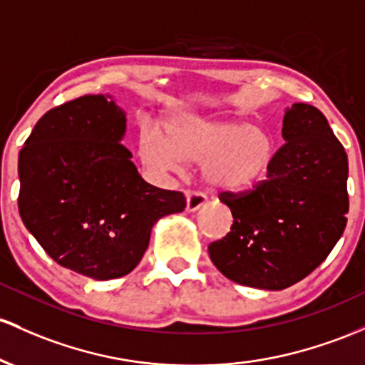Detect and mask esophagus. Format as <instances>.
<instances>
[{
	"label": "esophagus",
	"instance_id": "esophagus-1",
	"mask_svg": "<svg viewBox=\"0 0 365 365\" xmlns=\"http://www.w3.org/2000/svg\"><path fill=\"white\" fill-rule=\"evenodd\" d=\"M206 204V195L202 192L197 190H189L187 192V210L189 211H195L199 207Z\"/></svg>",
	"mask_w": 365,
	"mask_h": 365
}]
</instances>
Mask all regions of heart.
I'll return each instance as SVG.
<instances>
[{"label":"heart","mask_w":365,"mask_h":365,"mask_svg":"<svg viewBox=\"0 0 365 365\" xmlns=\"http://www.w3.org/2000/svg\"><path fill=\"white\" fill-rule=\"evenodd\" d=\"M142 161L163 173H178L185 163L202 164V180L215 190H244L265 175L274 158V142L262 128L244 121H216L180 115L170 140L145 135Z\"/></svg>","instance_id":"heart-1"}]
</instances>
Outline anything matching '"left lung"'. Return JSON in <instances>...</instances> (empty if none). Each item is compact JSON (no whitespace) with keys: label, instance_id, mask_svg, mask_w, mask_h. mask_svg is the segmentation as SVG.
<instances>
[{"label":"left lung","instance_id":"8db88e82","mask_svg":"<svg viewBox=\"0 0 365 365\" xmlns=\"http://www.w3.org/2000/svg\"><path fill=\"white\" fill-rule=\"evenodd\" d=\"M286 140L253 189L222 192L234 223L207 246L211 262L241 286L280 291L310 275L341 237L348 213V158L326 115L293 103Z\"/></svg>","mask_w":365,"mask_h":365}]
</instances>
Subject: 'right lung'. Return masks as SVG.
Wrapping results in <instances>:
<instances>
[{"label": "right lung", "instance_id": "right-lung-1", "mask_svg": "<svg viewBox=\"0 0 365 365\" xmlns=\"http://www.w3.org/2000/svg\"><path fill=\"white\" fill-rule=\"evenodd\" d=\"M124 130L109 95H85L48 110L19 155L24 225L58 265L97 280L130 274L152 225L187 204L138 175Z\"/></svg>", "mask_w": 365, "mask_h": 365}]
</instances>
